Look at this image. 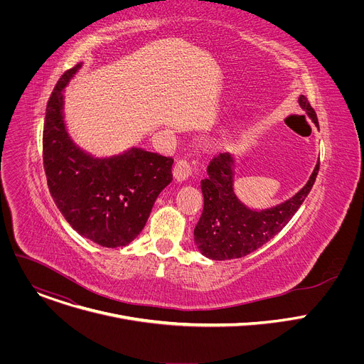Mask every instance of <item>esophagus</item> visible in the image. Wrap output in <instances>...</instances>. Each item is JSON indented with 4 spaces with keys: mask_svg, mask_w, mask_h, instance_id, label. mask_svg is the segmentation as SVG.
<instances>
[{
    "mask_svg": "<svg viewBox=\"0 0 364 364\" xmlns=\"http://www.w3.org/2000/svg\"><path fill=\"white\" fill-rule=\"evenodd\" d=\"M173 174H174V178L177 181H180V183L186 181L190 177V174H191V164L187 160L177 161V164L174 166Z\"/></svg>",
    "mask_w": 364,
    "mask_h": 364,
    "instance_id": "1",
    "label": "esophagus"
}]
</instances>
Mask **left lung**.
<instances>
[{
  "instance_id": "left-lung-1",
  "label": "left lung",
  "mask_w": 364,
  "mask_h": 364,
  "mask_svg": "<svg viewBox=\"0 0 364 364\" xmlns=\"http://www.w3.org/2000/svg\"><path fill=\"white\" fill-rule=\"evenodd\" d=\"M299 108L318 128V119L304 95L298 97ZM320 160L306 184L292 197L268 209H250L235 193V157L219 154L207 167V177L200 187L204 207L194 228V243L201 255L215 261H228L252 253L279 233L314 186Z\"/></svg>"
}]
</instances>
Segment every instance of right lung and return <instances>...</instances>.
<instances>
[{"mask_svg": "<svg viewBox=\"0 0 364 364\" xmlns=\"http://www.w3.org/2000/svg\"><path fill=\"white\" fill-rule=\"evenodd\" d=\"M82 65L59 79L47 103V184L58 209L80 236L103 247L127 246L142 232L155 200L173 181L174 160L139 146L96 157L72 139L65 121V89Z\"/></svg>", "mask_w": 364, "mask_h": 364, "instance_id": "right-lung-1", "label": "right lung"}]
</instances>
